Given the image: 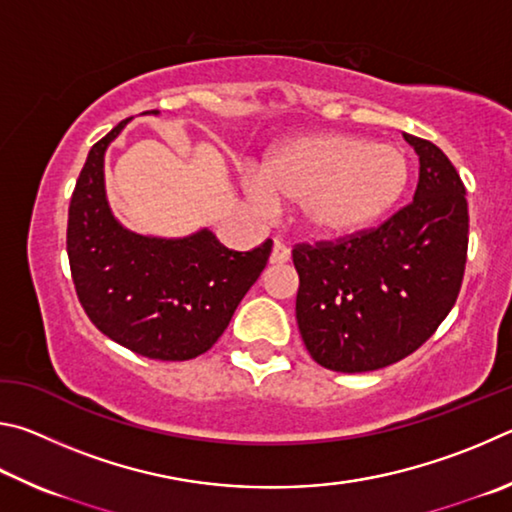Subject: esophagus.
Masks as SVG:
<instances>
[{
  "label": "esophagus",
  "instance_id": "34e87169",
  "mask_svg": "<svg viewBox=\"0 0 512 512\" xmlns=\"http://www.w3.org/2000/svg\"><path fill=\"white\" fill-rule=\"evenodd\" d=\"M288 261H290V249L285 247L281 240H276L274 247H272L270 263H272V265H283V263H288Z\"/></svg>",
  "mask_w": 512,
  "mask_h": 512
}]
</instances>
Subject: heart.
I'll return each instance as SVG.
<instances>
[{
    "label": "heart",
    "mask_w": 512,
    "mask_h": 512,
    "mask_svg": "<svg viewBox=\"0 0 512 512\" xmlns=\"http://www.w3.org/2000/svg\"><path fill=\"white\" fill-rule=\"evenodd\" d=\"M409 182V159L398 143L351 132L294 137L249 170L245 188L263 211L297 204L299 220L315 236H351L378 222Z\"/></svg>",
    "instance_id": "1"
}]
</instances>
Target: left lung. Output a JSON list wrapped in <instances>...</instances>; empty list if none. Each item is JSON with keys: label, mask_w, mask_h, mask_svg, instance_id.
<instances>
[{"label": "left lung", "mask_w": 512, "mask_h": 512, "mask_svg": "<svg viewBox=\"0 0 512 512\" xmlns=\"http://www.w3.org/2000/svg\"><path fill=\"white\" fill-rule=\"evenodd\" d=\"M420 159L405 209L378 229L297 245V324L308 353L337 373H366L423 346L459 297L468 256V200L452 161L405 134Z\"/></svg>", "instance_id": "8db88e82"}]
</instances>
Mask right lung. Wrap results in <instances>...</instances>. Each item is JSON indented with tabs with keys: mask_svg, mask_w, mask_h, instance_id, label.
I'll list each match as a JSON object with an SVG mask.
<instances>
[{
	"mask_svg": "<svg viewBox=\"0 0 512 512\" xmlns=\"http://www.w3.org/2000/svg\"><path fill=\"white\" fill-rule=\"evenodd\" d=\"M125 123L94 143L71 195V279L87 317L116 344L150 360H193L229 326L265 270L272 240L251 251H233L209 229L184 238L125 229L105 195V152Z\"/></svg>",
	"mask_w": 512,
	"mask_h": 512,
	"instance_id": "add662e5",
	"label": "right lung"
}]
</instances>
